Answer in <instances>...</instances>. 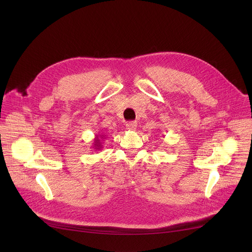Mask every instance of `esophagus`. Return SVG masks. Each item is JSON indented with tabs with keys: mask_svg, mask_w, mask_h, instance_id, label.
I'll use <instances>...</instances> for the list:
<instances>
[{
	"mask_svg": "<svg viewBox=\"0 0 252 252\" xmlns=\"http://www.w3.org/2000/svg\"><path fill=\"white\" fill-rule=\"evenodd\" d=\"M137 123L136 122H128L126 125V129H128V130H134V129H136L137 128Z\"/></svg>",
	"mask_w": 252,
	"mask_h": 252,
	"instance_id": "1",
	"label": "esophagus"
}]
</instances>
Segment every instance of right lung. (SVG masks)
Wrapping results in <instances>:
<instances>
[{
	"instance_id": "1",
	"label": "right lung",
	"mask_w": 252,
	"mask_h": 252,
	"mask_svg": "<svg viewBox=\"0 0 252 252\" xmlns=\"http://www.w3.org/2000/svg\"><path fill=\"white\" fill-rule=\"evenodd\" d=\"M106 135H96L95 139H94V143H93V148L95 150H101L102 148V143L101 141L103 139H105Z\"/></svg>"
}]
</instances>
